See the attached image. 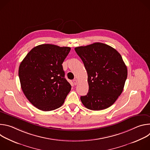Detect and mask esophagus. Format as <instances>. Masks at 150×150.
<instances>
[{"mask_svg": "<svg viewBox=\"0 0 150 150\" xmlns=\"http://www.w3.org/2000/svg\"><path fill=\"white\" fill-rule=\"evenodd\" d=\"M73 82H74V83L75 85H76L77 84V83H78V81H77V80H76V79H74L73 80Z\"/></svg>", "mask_w": 150, "mask_h": 150, "instance_id": "obj_1", "label": "esophagus"}]
</instances>
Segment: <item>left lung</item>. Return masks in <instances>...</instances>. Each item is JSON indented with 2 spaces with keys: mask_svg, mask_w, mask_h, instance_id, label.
Instances as JSON below:
<instances>
[{
  "mask_svg": "<svg viewBox=\"0 0 150 150\" xmlns=\"http://www.w3.org/2000/svg\"><path fill=\"white\" fill-rule=\"evenodd\" d=\"M88 74L89 90L81 97L83 105L92 110L111 106L122 94L127 75L120 53L101 42L75 48Z\"/></svg>",
  "mask_w": 150,
  "mask_h": 150,
  "instance_id": "obj_1",
  "label": "left lung"
}]
</instances>
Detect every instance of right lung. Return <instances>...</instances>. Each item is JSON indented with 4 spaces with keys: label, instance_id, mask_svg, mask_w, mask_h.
I'll list each match as a JSON object with an SVG mask.
<instances>
[{
    "label": "right lung",
    "instance_id": "obj_1",
    "mask_svg": "<svg viewBox=\"0 0 150 150\" xmlns=\"http://www.w3.org/2000/svg\"><path fill=\"white\" fill-rule=\"evenodd\" d=\"M69 47L45 44L32 49L21 62L19 78L29 101L42 111L55 110L63 104L71 90L62 64Z\"/></svg>",
    "mask_w": 150,
    "mask_h": 150
}]
</instances>
